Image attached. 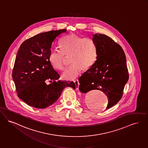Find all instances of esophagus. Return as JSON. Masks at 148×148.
Returning a JSON list of instances; mask_svg holds the SVG:
<instances>
[{"instance_id": "1", "label": "esophagus", "mask_w": 148, "mask_h": 148, "mask_svg": "<svg viewBox=\"0 0 148 148\" xmlns=\"http://www.w3.org/2000/svg\"><path fill=\"white\" fill-rule=\"evenodd\" d=\"M74 83H75V86H76V88H77V89H79V85H80V84H79V80H78V79L75 80L74 81Z\"/></svg>"}]
</instances>
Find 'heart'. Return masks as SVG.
I'll return each mask as SVG.
<instances>
[{
  "label": "heart",
  "mask_w": 148,
  "mask_h": 148,
  "mask_svg": "<svg viewBox=\"0 0 148 148\" xmlns=\"http://www.w3.org/2000/svg\"><path fill=\"white\" fill-rule=\"evenodd\" d=\"M59 50L51 51L49 60L51 65L57 70L64 68V55L69 56L71 65L62 73L66 80L75 79L85 69L90 68L97 58V47L95 41L89 37L83 38L76 35H71L63 38L59 44Z\"/></svg>",
  "instance_id": "1"
}]
</instances>
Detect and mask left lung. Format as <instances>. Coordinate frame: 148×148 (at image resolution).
I'll return each mask as SVG.
<instances>
[{
	"instance_id": "8db88e82",
	"label": "left lung",
	"mask_w": 148,
	"mask_h": 148,
	"mask_svg": "<svg viewBox=\"0 0 148 148\" xmlns=\"http://www.w3.org/2000/svg\"><path fill=\"white\" fill-rule=\"evenodd\" d=\"M92 40L97 47L95 63L79 77V90L86 93L99 90L107 96V109L122 98L129 79L126 58L123 49L108 36L95 34Z\"/></svg>"
}]
</instances>
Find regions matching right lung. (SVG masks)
Here are the masks:
<instances>
[{
    "label": "right lung",
    "mask_w": 148,
    "mask_h": 148,
    "mask_svg": "<svg viewBox=\"0 0 148 148\" xmlns=\"http://www.w3.org/2000/svg\"><path fill=\"white\" fill-rule=\"evenodd\" d=\"M66 31L54 30L36 35L19 48L12 77L18 97L29 106L46 108L57 101L66 87L76 88L73 82L58 80L59 74L49 60L52 42ZM47 79L53 82L47 85Z\"/></svg>",
    "instance_id": "obj_1"
}]
</instances>
